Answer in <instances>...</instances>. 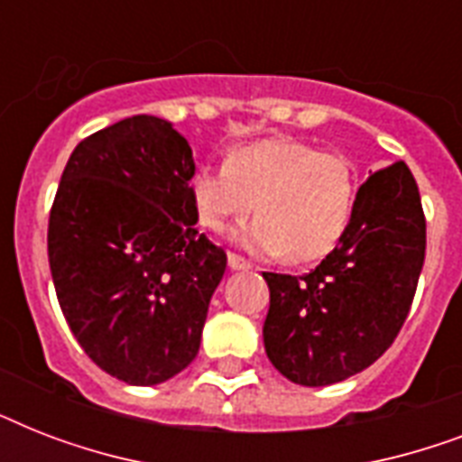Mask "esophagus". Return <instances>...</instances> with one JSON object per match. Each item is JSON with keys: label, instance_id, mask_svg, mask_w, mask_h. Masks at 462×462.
Wrapping results in <instances>:
<instances>
[{"label": "esophagus", "instance_id": "1", "mask_svg": "<svg viewBox=\"0 0 462 462\" xmlns=\"http://www.w3.org/2000/svg\"><path fill=\"white\" fill-rule=\"evenodd\" d=\"M227 266H230V271H249L252 263L242 259V256H237V254H227Z\"/></svg>", "mask_w": 462, "mask_h": 462}]
</instances>
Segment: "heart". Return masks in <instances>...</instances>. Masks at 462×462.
I'll return each instance as SVG.
<instances>
[{
    "instance_id": "b5f03b06",
    "label": "heart",
    "mask_w": 462,
    "mask_h": 462,
    "mask_svg": "<svg viewBox=\"0 0 462 462\" xmlns=\"http://www.w3.org/2000/svg\"><path fill=\"white\" fill-rule=\"evenodd\" d=\"M196 220L223 230L235 217H259L232 235V242L259 256H288L292 263L323 259L350 227L357 172L340 153L311 143L271 136L235 148L225 167H199L189 177Z\"/></svg>"
}]
</instances>
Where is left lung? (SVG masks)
I'll return each instance as SVG.
<instances>
[{"mask_svg":"<svg viewBox=\"0 0 462 462\" xmlns=\"http://www.w3.org/2000/svg\"><path fill=\"white\" fill-rule=\"evenodd\" d=\"M427 223L405 162L359 187L340 245L307 275L263 273L271 365L300 386H330L374 365L402 328L424 266Z\"/></svg>","mask_w":462,"mask_h":462,"instance_id":"left-lung-1","label":"left lung"}]
</instances>
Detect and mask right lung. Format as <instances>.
I'll return each instance as SVG.
<instances>
[{
  "mask_svg": "<svg viewBox=\"0 0 462 462\" xmlns=\"http://www.w3.org/2000/svg\"><path fill=\"white\" fill-rule=\"evenodd\" d=\"M194 155L167 119L126 117L74 148L47 256L69 328L100 369L158 386L194 362L227 256L196 230Z\"/></svg>",
  "mask_w": 462,
  "mask_h": 462,
  "instance_id": "1",
  "label": "right lung"
}]
</instances>
